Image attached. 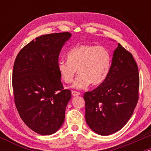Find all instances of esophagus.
<instances>
[{"label": "esophagus", "mask_w": 151, "mask_h": 151, "mask_svg": "<svg viewBox=\"0 0 151 151\" xmlns=\"http://www.w3.org/2000/svg\"><path fill=\"white\" fill-rule=\"evenodd\" d=\"M72 95L73 96H79V95H80V93L78 92V91H72Z\"/></svg>", "instance_id": "34e87169"}]
</instances>
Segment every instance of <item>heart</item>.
<instances>
[{
  "instance_id": "obj_1",
  "label": "heart",
  "mask_w": 151,
  "mask_h": 151,
  "mask_svg": "<svg viewBox=\"0 0 151 151\" xmlns=\"http://www.w3.org/2000/svg\"><path fill=\"white\" fill-rule=\"evenodd\" d=\"M67 61L58 62V70L64 82L70 84L77 73L79 76L72 84L76 89L86 88L90 84L98 86L106 80L111 65V56L104 47L79 45L67 55Z\"/></svg>"
}]
</instances>
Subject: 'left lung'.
I'll list each match as a JSON object with an SVG mask.
<instances>
[{
  "label": "left lung",
  "instance_id": "left-lung-1",
  "mask_svg": "<svg viewBox=\"0 0 151 151\" xmlns=\"http://www.w3.org/2000/svg\"><path fill=\"white\" fill-rule=\"evenodd\" d=\"M139 74L133 55L118 44L106 80L84 94L85 119L93 132L108 136L131 119L138 99Z\"/></svg>",
  "mask_w": 151,
  "mask_h": 151
}]
</instances>
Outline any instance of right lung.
I'll return each mask as SVG.
<instances>
[{"label": "right lung", "instance_id": "add662e5", "mask_svg": "<svg viewBox=\"0 0 151 151\" xmlns=\"http://www.w3.org/2000/svg\"><path fill=\"white\" fill-rule=\"evenodd\" d=\"M70 32L44 35L24 47L17 55L13 72L15 103L24 123L40 135L60 129L71 91L64 89L58 70L60 51Z\"/></svg>", "mask_w": 151, "mask_h": 151}]
</instances>
